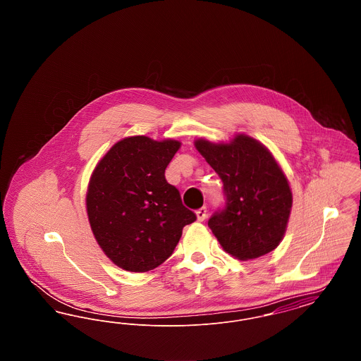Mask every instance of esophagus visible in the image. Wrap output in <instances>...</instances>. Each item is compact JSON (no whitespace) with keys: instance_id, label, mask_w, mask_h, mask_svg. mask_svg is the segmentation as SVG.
<instances>
[{"instance_id":"1","label":"esophagus","mask_w":361,"mask_h":361,"mask_svg":"<svg viewBox=\"0 0 361 361\" xmlns=\"http://www.w3.org/2000/svg\"><path fill=\"white\" fill-rule=\"evenodd\" d=\"M196 216H197V221L199 222H203L207 218V207H202L196 211Z\"/></svg>"}]
</instances>
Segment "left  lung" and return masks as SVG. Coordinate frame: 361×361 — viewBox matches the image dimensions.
Instances as JSON below:
<instances>
[{
  "label": "left lung",
  "mask_w": 361,
  "mask_h": 361,
  "mask_svg": "<svg viewBox=\"0 0 361 361\" xmlns=\"http://www.w3.org/2000/svg\"><path fill=\"white\" fill-rule=\"evenodd\" d=\"M195 147L224 183L226 204L208 221L222 247L238 259L272 252L283 240L292 207L288 180L274 155L243 134L230 143L197 139Z\"/></svg>",
  "instance_id": "obj_1"
}]
</instances>
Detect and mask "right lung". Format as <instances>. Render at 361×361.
Segmentation results:
<instances>
[{
    "label": "right lung",
    "mask_w": 361,
    "mask_h": 361,
    "mask_svg": "<svg viewBox=\"0 0 361 361\" xmlns=\"http://www.w3.org/2000/svg\"><path fill=\"white\" fill-rule=\"evenodd\" d=\"M181 143L124 137L92 173L86 209L106 257L128 272H147L172 256L184 226L196 221L165 169Z\"/></svg>",
    "instance_id": "obj_1"
}]
</instances>
